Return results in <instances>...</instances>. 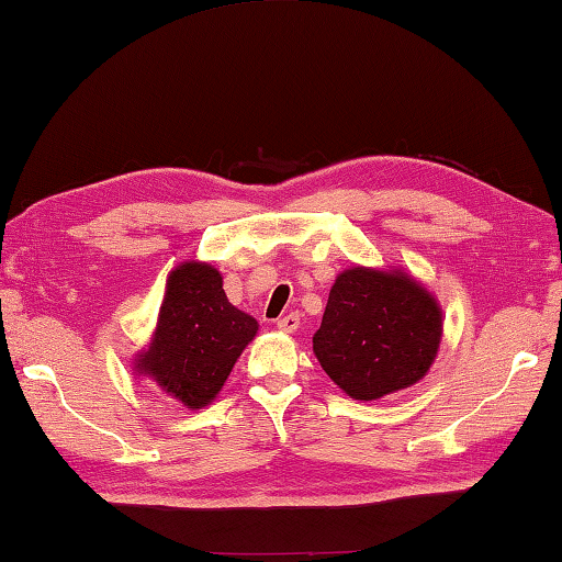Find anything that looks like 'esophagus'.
<instances>
[{
    "instance_id": "34e87169",
    "label": "esophagus",
    "mask_w": 562,
    "mask_h": 562,
    "mask_svg": "<svg viewBox=\"0 0 562 562\" xmlns=\"http://www.w3.org/2000/svg\"><path fill=\"white\" fill-rule=\"evenodd\" d=\"M278 328H280L282 334H294L296 328H300V314H296V312H290L288 316L278 318Z\"/></svg>"
}]
</instances>
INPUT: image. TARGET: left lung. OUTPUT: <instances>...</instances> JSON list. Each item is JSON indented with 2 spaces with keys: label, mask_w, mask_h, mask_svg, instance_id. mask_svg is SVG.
Here are the masks:
<instances>
[{
  "label": "left lung",
  "mask_w": 562,
  "mask_h": 562,
  "mask_svg": "<svg viewBox=\"0 0 562 562\" xmlns=\"http://www.w3.org/2000/svg\"><path fill=\"white\" fill-rule=\"evenodd\" d=\"M443 338L436 294L402 268L353 266L328 292L314 356L350 400L375 402L431 370Z\"/></svg>",
  "instance_id": "8db88e82"
}]
</instances>
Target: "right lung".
Listing matches in <instances>:
<instances>
[{
	"instance_id": "right-lung-1",
	"label": "right lung",
	"mask_w": 562,
	"mask_h": 562,
	"mask_svg": "<svg viewBox=\"0 0 562 562\" xmlns=\"http://www.w3.org/2000/svg\"><path fill=\"white\" fill-rule=\"evenodd\" d=\"M256 334V318L226 300L222 272L187 260L168 274L156 331L134 370L184 409H204Z\"/></svg>"
}]
</instances>
